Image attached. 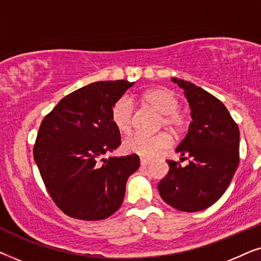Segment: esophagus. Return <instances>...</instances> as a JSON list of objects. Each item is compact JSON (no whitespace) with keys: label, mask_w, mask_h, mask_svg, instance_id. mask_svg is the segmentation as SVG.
I'll use <instances>...</instances> for the list:
<instances>
[{"label":"esophagus","mask_w":261,"mask_h":261,"mask_svg":"<svg viewBox=\"0 0 261 261\" xmlns=\"http://www.w3.org/2000/svg\"><path fill=\"white\" fill-rule=\"evenodd\" d=\"M149 163H151V160H149V159H145V158L140 159L141 166H147V165H149Z\"/></svg>","instance_id":"obj_1"}]
</instances>
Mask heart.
<instances>
[{
  "instance_id": "b5f03b06",
  "label": "heart",
  "mask_w": 261,
  "mask_h": 261,
  "mask_svg": "<svg viewBox=\"0 0 261 261\" xmlns=\"http://www.w3.org/2000/svg\"><path fill=\"white\" fill-rule=\"evenodd\" d=\"M142 101L149 108L162 115L160 126L166 127L174 134H179L188 126V119L179 110V99L173 91L165 88H155L146 91ZM135 109L133 101L128 96L117 99L112 109V121L121 134L128 135L133 129ZM171 138L166 133H159L152 137L134 135L123 141L124 152L138 154L144 158H153L164 149L169 148Z\"/></svg>"
}]
</instances>
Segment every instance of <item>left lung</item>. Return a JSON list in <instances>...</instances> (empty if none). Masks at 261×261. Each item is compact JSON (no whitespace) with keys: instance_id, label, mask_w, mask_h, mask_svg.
Wrapping results in <instances>:
<instances>
[{"instance_id":"left-lung-1","label":"left lung","mask_w":261,"mask_h":261,"mask_svg":"<svg viewBox=\"0 0 261 261\" xmlns=\"http://www.w3.org/2000/svg\"><path fill=\"white\" fill-rule=\"evenodd\" d=\"M184 90L192 121L176 152L189 165L167 160L169 173L159 181L167 204L194 213L213 205L229 187L239 166L240 132L226 107L215 96L188 81L172 78Z\"/></svg>"}]
</instances>
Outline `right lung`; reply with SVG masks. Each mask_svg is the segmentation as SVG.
<instances>
[{
    "instance_id": "add662e5",
    "label": "right lung",
    "mask_w": 261,
    "mask_h": 261,
    "mask_svg": "<svg viewBox=\"0 0 261 261\" xmlns=\"http://www.w3.org/2000/svg\"><path fill=\"white\" fill-rule=\"evenodd\" d=\"M133 85L123 80L85 85L60 99L42 120L34 160L49 196L67 216L105 220L122 204L139 156L103 155L121 145L112 109Z\"/></svg>"
}]
</instances>
